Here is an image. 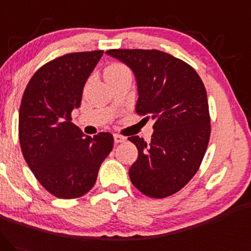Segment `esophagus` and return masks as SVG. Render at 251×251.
Masks as SVG:
<instances>
[{"mask_svg": "<svg viewBox=\"0 0 251 251\" xmlns=\"http://www.w3.org/2000/svg\"><path fill=\"white\" fill-rule=\"evenodd\" d=\"M114 141H115V143H122V142H125V141H126V137L121 136V135H118V134H115L114 135Z\"/></svg>", "mask_w": 251, "mask_h": 251, "instance_id": "obj_1", "label": "esophagus"}]
</instances>
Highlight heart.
Listing matches in <instances>:
<instances>
[{
	"mask_svg": "<svg viewBox=\"0 0 251 251\" xmlns=\"http://www.w3.org/2000/svg\"><path fill=\"white\" fill-rule=\"evenodd\" d=\"M126 67L123 66L121 64H112L108 69L105 70V72H118V71H122V70H126Z\"/></svg>",
	"mask_w": 251,
	"mask_h": 251,
	"instance_id": "1",
	"label": "heart"
}]
</instances>
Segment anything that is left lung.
I'll list each match as a JSON object with an SVG mask.
<instances>
[{
  "mask_svg": "<svg viewBox=\"0 0 251 251\" xmlns=\"http://www.w3.org/2000/svg\"><path fill=\"white\" fill-rule=\"evenodd\" d=\"M131 70L139 100L136 112L154 121L151 140L128 137L139 156L129 168L137 190L151 198L172 196L193 178L210 139L204 84L193 67L157 50H109ZM146 117V118H148Z\"/></svg>",
  "mask_w": 251,
  "mask_h": 251,
  "instance_id": "obj_1",
  "label": "left lung"
}]
</instances>
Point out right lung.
Listing matches in <instances>:
<instances>
[{
  "mask_svg": "<svg viewBox=\"0 0 251 251\" xmlns=\"http://www.w3.org/2000/svg\"><path fill=\"white\" fill-rule=\"evenodd\" d=\"M103 53H71L50 61L34 73L22 96V154L38 181L58 198L88 193L114 147L110 133L86 136L71 117L73 109L80 106L84 85Z\"/></svg>",
  "mask_w": 251,
  "mask_h": 251,
  "instance_id": "1",
  "label": "right lung"
}]
</instances>
